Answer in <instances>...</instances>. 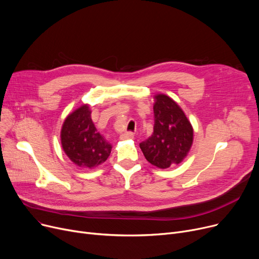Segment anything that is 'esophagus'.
<instances>
[{"label": "esophagus", "mask_w": 259, "mask_h": 259, "mask_svg": "<svg viewBox=\"0 0 259 259\" xmlns=\"http://www.w3.org/2000/svg\"><path fill=\"white\" fill-rule=\"evenodd\" d=\"M134 138V134L132 132H125L122 135L120 136V139L126 140V139H133Z\"/></svg>", "instance_id": "34e87169"}]
</instances>
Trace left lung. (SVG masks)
<instances>
[{
	"mask_svg": "<svg viewBox=\"0 0 259 259\" xmlns=\"http://www.w3.org/2000/svg\"><path fill=\"white\" fill-rule=\"evenodd\" d=\"M154 133L140 143L145 159L168 168L185 159L193 142V128L180 105L164 94L155 96Z\"/></svg>",
	"mask_w": 259,
	"mask_h": 259,
	"instance_id": "1",
	"label": "left lung"
}]
</instances>
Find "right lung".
<instances>
[{"mask_svg": "<svg viewBox=\"0 0 259 259\" xmlns=\"http://www.w3.org/2000/svg\"><path fill=\"white\" fill-rule=\"evenodd\" d=\"M60 140L69 159L85 168L103 163L112 150V145L97 132L88 104L81 105L66 118L60 132Z\"/></svg>", "mask_w": 259, "mask_h": 259, "instance_id": "obj_1", "label": "right lung"}]
</instances>
